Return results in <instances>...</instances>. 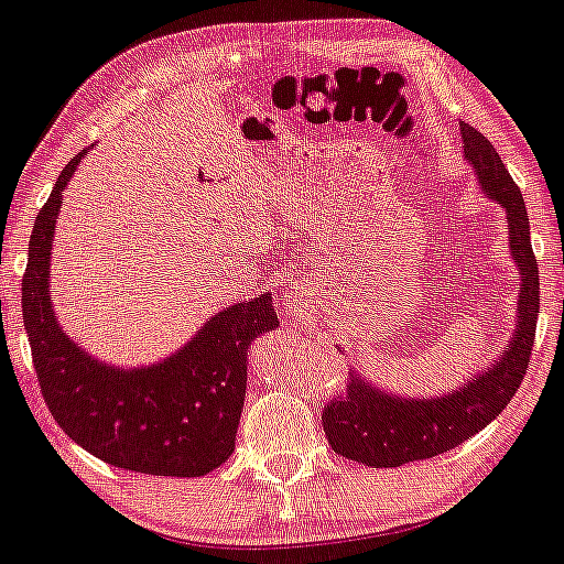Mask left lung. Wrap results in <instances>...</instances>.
<instances>
[{
  "label": "left lung",
  "instance_id": "1",
  "mask_svg": "<svg viewBox=\"0 0 564 564\" xmlns=\"http://www.w3.org/2000/svg\"><path fill=\"white\" fill-rule=\"evenodd\" d=\"M459 130L464 159L471 164L476 182L486 198L506 210L511 242L508 252L520 274L516 328L506 350L498 354L491 366L440 395H395L354 370L346 395L334 398L324 408L322 424L336 454L373 469L432 459L474 437L506 410L530 364L540 310V282L535 254L530 248L525 200L494 144L466 122L459 124Z\"/></svg>",
  "mask_w": 564,
  "mask_h": 564
}]
</instances>
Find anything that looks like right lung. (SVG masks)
Here are the masks:
<instances>
[{
    "label": "right lung",
    "instance_id": "1",
    "mask_svg": "<svg viewBox=\"0 0 564 564\" xmlns=\"http://www.w3.org/2000/svg\"><path fill=\"white\" fill-rule=\"evenodd\" d=\"M88 150L63 169L29 240L21 310L41 392L68 437L117 469L204 476L226 464L248 388V348L280 326L272 294L223 306L172 356L112 366L63 332L51 294V250L63 188Z\"/></svg>",
    "mask_w": 564,
    "mask_h": 564
}]
</instances>
